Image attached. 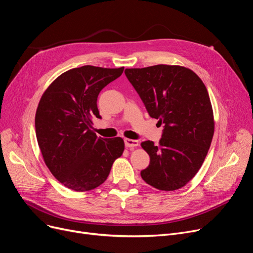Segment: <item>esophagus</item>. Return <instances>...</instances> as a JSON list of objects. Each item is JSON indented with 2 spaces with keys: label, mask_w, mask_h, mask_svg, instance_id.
Returning <instances> with one entry per match:
<instances>
[{
  "label": "esophagus",
  "mask_w": 253,
  "mask_h": 253,
  "mask_svg": "<svg viewBox=\"0 0 253 253\" xmlns=\"http://www.w3.org/2000/svg\"><path fill=\"white\" fill-rule=\"evenodd\" d=\"M124 142H125V146L129 149H133L135 147L138 146V140L136 139H130V138H125L124 139Z\"/></svg>",
  "instance_id": "esophagus-1"
}]
</instances>
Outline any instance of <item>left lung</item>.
I'll return each mask as SVG.
<instances>
[{
  "instance_id": "1",
  "label": "left lung",
  "mask_w": 253,
  "mask_h": 253,
  "mask_svg": "<svg viewBox=\"0 0 253 253\" xmlns=\"http://www.w3.org/2000/svg\"><path fill=\"white\" fill-rule=\"evenodd\" d=\"M125 74L150 117L164 125L158 146L151 140L140 144L150 156L141 178L159 190L180 189L199 171L212 142L215 122L207 87L195 72L179 65L127 68Z\"/></svg>"
}]
</instances>
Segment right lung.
I'll list each match as a JSON object with an SVG mask.
<instances>
[{
	"label": "right lung",
	"instance_id": "obj_1",
	"mask_svg": "<svg viewBox=\"0 0 253 253\" xmlns=\"http://www.w3.org/2000/svg\"><path fill=\"white\" fill-rule=\"evenodd\" d=\"M124 67L85 65L62 73L41 96L35 129L46 167L65 187L84 192L107 179L113 163L122 156L123 138L98 137L92 118H100L97 98Z\"/></svg>",
	"mask_w": 253,
	"mask_h": 253
}]
</instances>
